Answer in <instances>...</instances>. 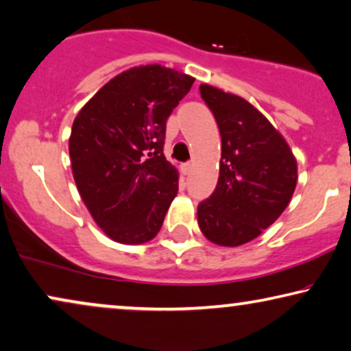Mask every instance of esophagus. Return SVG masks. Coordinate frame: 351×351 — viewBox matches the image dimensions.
<instances>
[{"label": "esophagus", "instance_id": "esophagus-1", "mask_svg": "<svg viewBox=\"0 0 351 351\" xmlns=\"http://www.w3.org/2000/svg\"><path fill=\"white\" fill-rule=\"evenodd\" d=\"M191 170H192V164H191V162H186V164H182V165H181V171H182V175H189V173H191Z\"/></svg>", "mask_w": 351, "mask_h": 351}]
</instances>
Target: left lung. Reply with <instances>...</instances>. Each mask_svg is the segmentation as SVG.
Listing matches in <instances>:
<instances>
[{
	"mask_svg": "<svg viewBox=\"0 0 351 351\" xmlns=\"http://www.w3.org/2000/svg\"><path fill=\"white\" fill-rule=\"evenodd\" d=\"M200 95L223 146L218 184L197 206V219L210 241L240 246L283 213L298 182V164L285 138L245 98L208 84H202Z\"/></svg>",
	"mask_w": 351,
	"mask_h": 351,
	"instance_id": "1",
	"label": "left lung"
}]
</instances>
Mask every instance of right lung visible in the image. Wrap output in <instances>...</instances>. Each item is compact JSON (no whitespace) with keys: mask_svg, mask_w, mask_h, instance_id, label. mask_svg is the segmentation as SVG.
I'll use <instances>...</instances> for the list:
<instances>
[{"mask_svg":"<svg viewBox=\"0 0 351 351\" xmlns=\"http://www.w3.org/2000/svg\"><path fill=\"white\" fill-rule=\"evenodd\" d=\"M194 77L160 65L130 68L105 84L73 122L71 169L79 194L110 239L149 241L178 194L164 156L167 119Z\"/></svg>","mask_w":351,"mask_h":351,"instance_id":"add662e5","label":"right lung"}]
</instances>
